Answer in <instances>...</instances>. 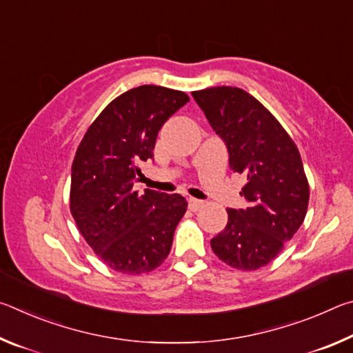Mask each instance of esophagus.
<instances>
[{"instance_id":"esophagus-1","label":"esophagus","mask_w":353,"mask_h":353,"mask_svg":"<svg viewBox=\"0 0 353 353\" xmlns=\"http://www.w3.org/2000/svg\"><path fill=\"white\" fill-rule=\"evenodd\" d=\"M202 204H204V202L199 201V199H194V198L188 199V207H190L191 212H198L199 208L202 207Z\"/></svg>"}]
</instances>
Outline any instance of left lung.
Returning <instances> with one entry per match:
<instances>
[{
	"label": "left lung",
	"instance_id": "8db88e82",
	"mask_svg": "<svg viewBox=\"0 0 353 353\" xmlns=\"http://www.w3.org/2000/svg\"><path fill=\"white\" fill-rule=\"evenodd\" d=\"M212 129L224 141L229 166L248 177L246 208H227L212 249L227 265L254 271L276 259L302 225L310 188L294 141L271 112L236 87L193 92Z\"/></svg>",
	"mask_w": 353,
	"mask_h": 353
}]
</instances>
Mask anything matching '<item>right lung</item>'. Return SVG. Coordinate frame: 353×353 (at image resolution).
Segmentation results:
<instances>
[{"label":"right lung","mask_w":353,"mask_h":353,"mask_svg":"<svg viewBox=\"0 0 353 353\" xmlns=\"http://www.w3.org/2000/svg\"><path fill=\"white\" fill-rule=\"evenodd\" d=\"M183 92L141 85L119 94L83 135L71 166V214L97 255L124 274L149 272L168 256L181 194L134 190L140 165L154 159L159 130L187 104Z\"/></svg>","instance_id":"right-lung-1"}]
</instances>
